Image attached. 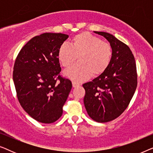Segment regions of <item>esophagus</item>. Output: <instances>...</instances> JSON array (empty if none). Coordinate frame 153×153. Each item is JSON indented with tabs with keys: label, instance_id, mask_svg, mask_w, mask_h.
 <instances>
[{
	"label": "esophagus",
	"instance_id": "1",
	"mask_svg": "<svg viewBox=\"0 0 153 153\" xmlns=\"http://www.w3.org/2000/svg\"><path fill=\"white\" fill-rule=\"evenodd\" d=\"M79 84L78 83H76V82H75V81H72V86L74 87V88H75V87H76V86H79Z\"/></svg>",
	"mask_w": 153,
	"mask_h": 153
}]
</instances>
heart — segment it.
I'll return each instance as SVG.
<instances>
[{
	"label": "heart",
	"mask_w": 153,
	"mask_h": 153,
	"mask_svg": "<svg viewBox=\"0 0 153 153\" xmlns=\"http://www.w3.org/2000/svg\"><path fill=\"white\" fill-rule=\"evenodd\" d=\"M79 56L78 63L68 69L65 74L76 83L97 76L109 65L112 49L109 44L87 32L74 35L70 45L63 43L58 52V58L65 68L72 65Z\"/></svg>",
	"instance_id": "1"
}]
</instances>
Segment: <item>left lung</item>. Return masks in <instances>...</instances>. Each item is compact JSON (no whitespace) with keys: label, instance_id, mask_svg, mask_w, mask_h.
Here are the masks:
<instances>
[{"label":"left lung","instance_id":"8db88e82","mask_svg":"<svg viewBox=\"0 0 153 153\" xmlns=\"http://www.w3.org/2000/svg\"><path fill=\"white\" fill-rule=\"evenodd\" d=\"M107 39L112 49L110 64L104 72L83 85L88 114L97 123L111 121L129 105L137 85L135 59L131 50L114 35L94 31Z\"/></svg>","mask_w":153,"mask_h":153}]
</instances>
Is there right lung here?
I'll return each instance as SVG.
<instances>
[{"mask_svg": "<svg viewBox=\"0 0 153 153\" xmlns=\"http://www.w3.org/2000/svg\"><path fill=\"white\" fill-rule=\"evenodd\" d=\"M68 38L66 34L51 33L33 37L14 62L13 81L19 102L39 123L49 124L60 118L72 89L71 81L59 75L58 58L59 47Z\"/></svg>", "mask_w": 153, "mask_h": 153, "instance_id": "add662e5", "label": "right lung"}]
</instances>
